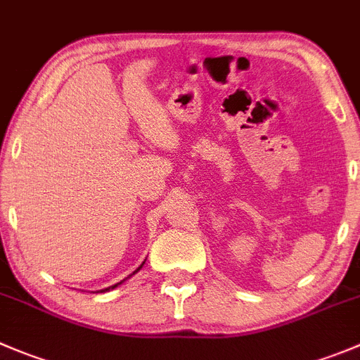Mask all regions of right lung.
<instances>
[{
  "mask_svg": "<svg viewBox=\"0 0 360 360\" xmlns=\"http://www.w3.org/2000/svg\"><path fill=\"white\" fill-rule=\"evenodd\" d=\"M142 265H144V264H142ZM142 265H141V267L137 269V271H135V273H139V271H141V269H142ZM123 281H124V280H123ZM123 281H120V283H117V285H121V283H123ZM117 285H114V287H109V288H105V290H110V288H116ZM105 290H102V292H105Z\"/></svg>",
  "mask_w": 360,
  "mask_h": 360,
  "instance_id": "right-lung-1",
  "label": "right lung"
}]
</instances>
